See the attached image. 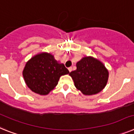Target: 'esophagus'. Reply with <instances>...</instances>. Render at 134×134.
<instances>
[{
	"label": "esophagus",
	"instance_id": "obj_1",
	"mask_svg": "<svg viewBox=\"0 0 134 134\" xmlns=\"http://www.w3.org/2000/svg\"><path fill=\"white\" fill-rule=\"evenodd\" d=\"M68 70H69V72H71V71H72V67H69V68H68Z\"/></svg>",
	"mask_w": 134,
	"mask_h": 134
}]
</instances>
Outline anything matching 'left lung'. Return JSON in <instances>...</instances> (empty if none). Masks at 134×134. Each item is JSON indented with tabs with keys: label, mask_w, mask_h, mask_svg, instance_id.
<instances>
[{
	"label": "left lung",
	"mask_w": 134,
	"mask_h": 134,
	"mask_svg": "<svg viewBox=\"0 0 134 134\" xmlns=\"http://www.w3.org/2000/svg\"><path fill=\"white\" fill-rule=\"evenodd\" d=\"M77 69L69 74L77 90L85 95L101 92L107 84L109 72L102 61L93 57H84L76 63Z\"/></svg>",
	"instance_id": "left-lung-1"
}]
</instances>
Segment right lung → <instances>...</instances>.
Listing matches in <instances>:
<instances>
[{
  "label": "right lung",
  "instance_id": "right-lung-1",
  "mask_svg": "<svg viewBox=\"0 0 134 134\" xmlns=\"http://www.w3.org/2000/svg\"><path fill=\"white\" fill-rule=\"evenodd\" d=\"M69 74L64 64L48 52H40L26 62L22 75L32 92L41 95L50 93L58 84L60 76Z\"/></svg>",
  "mask_w": 134,
  "mask_h": 134
}]
</instances>
